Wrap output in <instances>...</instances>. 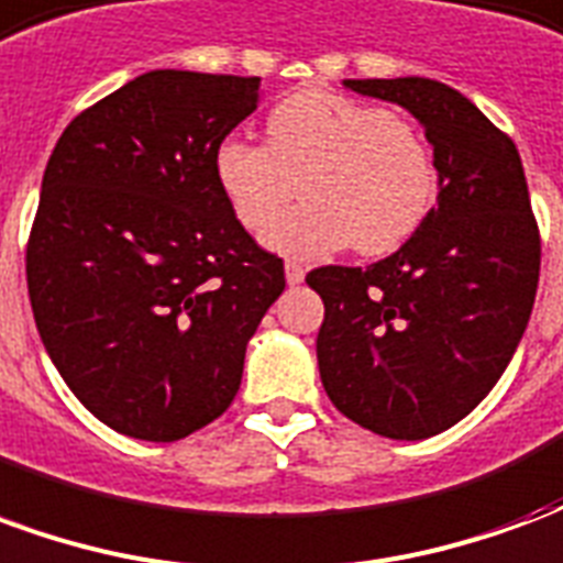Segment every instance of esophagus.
Wrapping results in <instances>:
<instances>
[{
	"mask_svg": "<svg viewBox=\"0 0 563 563\" xmlns=\"http://www.w3.org/2000/svg\"><path fill=\"white\" fill-rule=\"evenodd\" d=\"M301 280H305V265L289 258V262H286V283H289V286H298Z\"/></svg>",
	"mask_w": 563,
	"mask_h": 563,
	"instance_id": "esophagus-1",
	"label": "esophagus"
}]
</instances>
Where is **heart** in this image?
<instances>
[{
  "instance_id": "obj_1",
  "label": "heart",
  "mask_w": 563,
  "mask_h": 563,
  "mask_svg": "<svg viewBox=\"0 0 563 563\" xmlns=\"http://www.w3.org/2000/svg\"><path fill=\"white\" fill-rule=\"evenodd\" d=\"M265 144L229 135L213 150V180L250 232L306 186L301 209L271 223L265 244L298 258L353 246L386 256L422 225L434 201V156L422 132L383 104L329 90L283 99L265 120Z\"/></svg>"
}]
</instances>
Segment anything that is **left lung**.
Returning a JSON list of instances; mask_svg holds the SVG:
<instances>
[{"instance_id":"obj_1","label":"left lung","mask_w":563,"mask_h":563,"mask_svg":"<svg viewBox=\"0 0 563 563\" xmlns=\"http://www.w3.org/2000/svg\"><path fill=\"white\" fill-rule=\"evenodd\" d=\"M343 87L422 123L440 192L398 253L307 274L325 305L319 377L355 424L424 440L461 422L507 371L533 310L540 232L519 150L467 96L431 78Z\"/></svg>"}]
</instances>
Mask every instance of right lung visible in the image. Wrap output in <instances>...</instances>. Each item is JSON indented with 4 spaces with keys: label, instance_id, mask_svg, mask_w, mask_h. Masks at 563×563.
Listing matches in <instances>:
<instances>
[{
    "label": "right lung",
    "instance_id": "1",
    "mask_svg": "<svg viewBox=\"0 0 563 563\" xmlns=\"http://www.w3.org/2000/svg\"><path fill=\"white\" fill-rule=\"evenodd\" d=\"M258 78L156 68L78 114L44 168L26 246L51 362L120 434L172 443L229 410L246 343L286 289L244 232L213 150Z\"/></svg>",
    "mask_w": 563,
    "mask_h": 563
}]
</instances>
